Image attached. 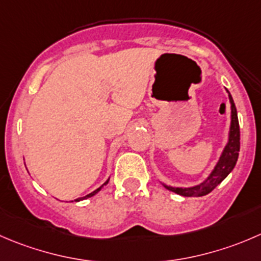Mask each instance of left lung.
<instances>
[{"instance_id": "left-lung-1", "label": "left lung", "mask_w": 261, "mask_h": 261, "mask_svg": "<svg viewBox=\"0 0 261 261\" xmlns=\"http://www.w3.org/2000/svg\"><path fill=\"white\" fill-rule=\"evenodd\" d=\"M228 95L229 102H231V130H229L228 144L224 148L216 168L209 174L208 178L204 182H201L200 185H198V186L185 187L184 189V187H171L164 185V187L168 189L169 191L176 192V194L182 195V196H189V198H192V196H204V195L213 191L228 176L229 172L234 168L240 151V125L236 106H234L233 99H232V95L229 93Z\"/></svg>"}]
</instances>
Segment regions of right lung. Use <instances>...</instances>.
I'll return each instance as SVG.
<instances>
[{"label":"right lung","instance_id":"right-lung-1","mask_svg":"<svg viewBox=\"0 0 261 261\" xmlns=\"http://www.w3.org/2000/svg\"><path fill=\"white\" fill-rule=\"evenodd\" d=\"M108 181H110V179H108ZM108 181H106V182H105V184H103V185H102V186H100V187H98V189H97V190H95V191H93V192H90V194H88V195H87V196H84V198H80V199H76V201H79V200H83V199H88V198H92L93 195H95V194H97V192H98V191H100V190H102V187H103V186H105V185H107V184H108Z\"/></svg>","mask_w":261,"mask_h":261}]
</instances>
